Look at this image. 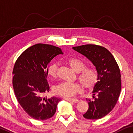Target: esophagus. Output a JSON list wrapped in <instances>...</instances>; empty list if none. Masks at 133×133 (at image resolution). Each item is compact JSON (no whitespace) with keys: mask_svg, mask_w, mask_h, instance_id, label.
I'll list each match as a JSON object with an SVG mask.
<instances>
[{"mask_svg":"<svg viewBox=\"0 0 133 133\" xmlns=\"http://www.w3.org/2000/svg\"><path fill=\"white\" fill-rule=\"evenodd\" d=\"M64 99L65 100H67L68 101H70V102H74V103H76V102H78L79 101V100L77 99H75V98H64Z\"/></svg>","mask_w":133,"mask_h":133,"instance_id":"1","label":"esophagus"}]
</instances>
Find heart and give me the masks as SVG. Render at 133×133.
<instances>
[{
  "label": "heart",
  "instance_id": "obj_1",
  "mask_svg": "<svg viewBox=\"0 0 133 133\" xmlns=\"http://www.w3.org/2000/svg\"><path fill=\"white\" fill-rule=\"evenodd\" d=\"M69 66L76 73H79V79L86 89H91L94 87L98 80L96 71L92 69H85V65L83 61L78 58L69 59L67 60ZM58 64L53 63L48 67V74L50 77L55 78L57 76ZM81 90V85L78 83L63 82L54 87V91L57 94L66 97H72L79 93Z\"/></svg>",
  "mask_w": 133,
  "mask_h": 133
}]
</instances>
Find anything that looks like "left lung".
Returning a JSON list of instances; mask_svg holds the SVG:
<instances>
[{
	"label": "left lung",
	"instance_id": "obj_1",
	"mask_svg": "<svg viewBox=\"0 0 133 133\" xmlns=\"http://www.w3.org/2000/svg\"><path fill=\"white\" fill-rule=\"evenodd\" d=\"M72 49L91 61L98 76L92 91L94 99H86L89 109L83 116L88 119L102 118L113 110L118 100L121 90L120 69L113 55L104 47L86 44Z\"/></svg>",
	"mask_w": 133,
	"mask_h": 133
}]
</instances>
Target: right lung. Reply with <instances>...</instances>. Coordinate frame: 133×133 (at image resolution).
Here are the masks:
<instances>
[{
	"label": "right lung",
	"mask_w": 133,
	"mask_h": 133,
	"mask_svg": "<svg viewBox=\"0 0 133 133\" xmlns=\"http://www.w3.org/2000/svg\"><path fill=\"white\" fill-rule=\"evenodd\" d=\"M59 54H63L60 48L36 44L26 49L14 64L12 85L17 99L30 116L37 120H46L53 116L61 100L55 96H43L49 91L48 65Z\"/></svg>",
	"instance_id": "1"
}]
</instances>
